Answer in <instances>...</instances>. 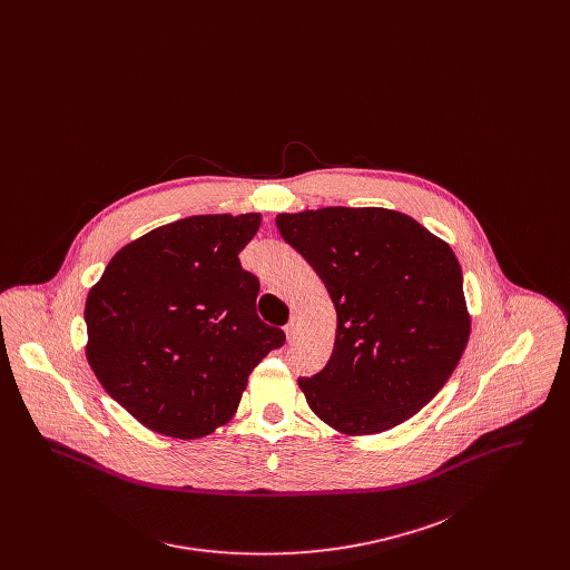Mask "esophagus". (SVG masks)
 Masks as SVG:
<instances>
[{
    "instance_id": "obj_1",
    "label": "esophagus",
    "mask_w": 570,
    "mask_h": 570,
    "mask_svg": "<svg viewBox=\"0 0 570 570\" xmlns=\"http://www.w3.org/2000/svg\"><path fill=\"white\" fill-rule=\"evenodd\" d=\"M298 318H291V323L288 325L284 326V331H286V337H288V342H295L297 340L298 335Z\"/></svg>"
}]
</instances>
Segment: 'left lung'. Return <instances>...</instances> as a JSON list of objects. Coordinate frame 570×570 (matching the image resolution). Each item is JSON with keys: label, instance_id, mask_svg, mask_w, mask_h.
Masks as SVG:
<instances>
[{"label": "left lung", "instance_id": "1", "mask_svg": "<svg viewBox=\"0 0 570 570\" xmlns=\"http://www.w3.org/2000/svg\"><path fill=\"white\" fill-rule=\"evenodd\" d=\"M275 224L337 312L325 370L298 379L316 416L342 434H379L430 404L470 337L463 275L449 244L380 207L279 214Z\"/></svg>", "mask_w": 570, "mask_h": 570}]
</instances>
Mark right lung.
<instances>
[{
  "label": "right lung",
  "instance_id": "add662e5",
  "mask_svg": "<svg viewBox=\"0 0 570 570\" xmlns=\"http://www.w3.org/2000/svg\"><path fill=\"white\" fill-rule=\"evenodd\" d=\"M261 214L191 216L124 245L85 303L87 361L138 423L181 440L230 421L252 370L286 342L256 314L239 252Z\"/></svg>",
  "mask_w": 570,
  "mask_h": 570
}]
</instances>
